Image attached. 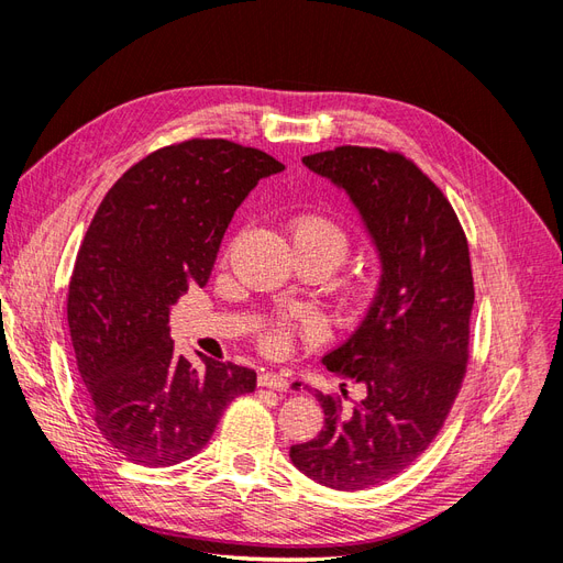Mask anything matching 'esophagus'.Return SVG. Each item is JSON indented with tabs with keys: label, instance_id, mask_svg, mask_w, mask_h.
Returning <instances> with one entry per match:
<instances>
[{
	"label": "esophagus",
	"instance_id": "1",
	"mask_svg": "<svg viewBox=\"0 0 563 563\" xmlns=\"http://www.w3.org/2000/svg\"><path fill=\"white\" fill-rule=\"evenodd\" d=\"M258 385L261 387H267V389H288V380L282 376V373H275V371H263L258 376Z\"/></svg>",
	"mask_w": 563,
	"mask_h": 563
}]
</instances>
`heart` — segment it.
I'll use <instances>...</instances> for the list:
<instances>
[{
  "label": "heart",
  "instance_id": "obj_1",
  "mask_svg": "<svg viewBox=\"0 0 563 563\" xmlns=\"http://www.w3.org/2000/svg\"><path fill=\"white\" fill-rule=\"evenodd\" d=\"M294 246L302 251H312L327 258L333 267L345 258L347 234L331 218L323 216H298L291 223ZM294 327L288 321H275L263 331L261 345L269 354H282L291 347Z\"/></svg>",
  "mask_w": 563,
  "mask_h": 563
}]
</instances>
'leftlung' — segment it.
<instances>
[{"instance_id": "1", "label": "left lung", "mask_w": 563, "mask_h": 563, "mask_svg": "<svg viewBox=\"0 0 563 563\" xmlns=\"http://www.w3.org/2000/svg\"><path fill=\"white\" fill-rule=\"evenodd\" d=\"M302 164L350 195L383 275L360 329L323 356L338 378L364 385V399L343 411L340 397L317 391L323 430L288 455L323 486L364 490L416 463L463 385L474 305L467 236L444 192L399 152L343 145Z\"/></svg>"}]
</instances>
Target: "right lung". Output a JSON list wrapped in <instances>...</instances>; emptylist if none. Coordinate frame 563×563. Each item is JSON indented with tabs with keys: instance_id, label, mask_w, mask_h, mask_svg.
Listing matches in <instances>:
<instances>
[{
	"instance_id": "obj_1",
	"label": "right lung",
	"mask_w": 563,
	"mask_h": 563,
	"mask_svg": "<svg viewBox=\"0 0 563 563\" xmlns=\"http://www.w3.org/2000/svg\"><path fill=\"white\" fill-rule=\"evenodd\" d=\"M284 172L263 150L192 139L152 152L119 178L79 246L67 323L98 432L135 465L168 467L209 444L255 371L174 350L168 308L207 286L236 207Z\"/></svg>"
}]
</instances>
